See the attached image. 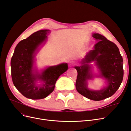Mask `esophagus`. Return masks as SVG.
I'll list each match as a JSON object with an SVG mask.
<instances>
[{
  "label": "esophagus",
  "instance_id": "obj_1",
  "mask_svg": "<svg viewBox=\"0 0 131 131\" xmlns=\"http://www.w3.org/2000/svg\"><path fill=\"white\" fill-rule=\"evenodd\" d=\"M70 65L73 66V65H74V64H73V63H70Z\"/></svg>",
  "mask_w": 131,
  "mask_h": 131
}]
</instances>
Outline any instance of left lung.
Wrapping results in <instances>:
<instances>
[{"instance_id": "left-lung-1", "label": "left lung", "mask_w": 131, "mask_h": 131, "mask_svg": "<svg viewBox=\"0 0 131 131\" xmlns=\"http://www.w3.org/2000/svg\"><path fill=\"white\" fill-rule=\"evenodd\" d=\"M92 37L98 42L81 61L80 66H75L78 77L75 86L81 95L90 100L99 101L112 96L119 88L123 79V60L118 48L114 42L99 33ZM95 61L99 74L95 75L106 82V85L99 91H92L87 87V81L94 76L89 63Z\"/></svg>"}]
</instances>
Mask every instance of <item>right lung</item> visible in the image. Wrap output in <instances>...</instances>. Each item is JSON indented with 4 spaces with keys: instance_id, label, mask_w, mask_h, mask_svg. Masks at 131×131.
I'll return each mask as SVG.
<instances>
[{
    "instance_id": "1",
    "label": "right lung",
    "mask_w": 131,
    "mask_h": 131,
    "mask_svg": "<svg viewBox=\"0 0 131 131\" xmlns=\"http://www.w3.org/2000/svg\"><path fill=\"white\" fill-rule=\"evenodd\" d=\"M49 30L34 32L17 44L11 59V75L13 84L24 97L31 99L47 97L54 90L55 83L68 70L67 63L50 66L39 73L33 69L34 57L38 47L46 42ZM40 80L41 83H36Z\"/></svg>"
}]
</instances>
